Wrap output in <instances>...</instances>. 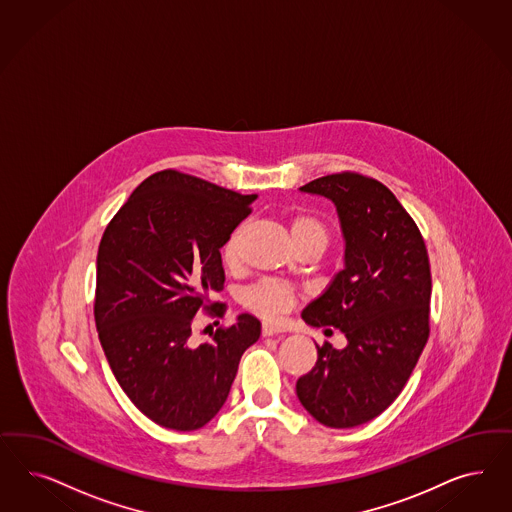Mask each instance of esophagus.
I'll list each match as a JSON object with an SVG mask.
<instances>
[{
  "label": "esophagus",
  "instance_id": "34e87169",
  "mask_svg": "<svg viewBox=\"0 0 512 512\" xmlns=\"http://www.w3.org/2000/svg\"><path fill=\"white\" fill-rule=\"evenodd\" d=\"M279 333H284L281 326H275V324H269V322H264V324H262V335H264V337L279 335Z\"/></svg>",
  "mask_w": 512,
  "mask_h": 512
}]
</instances>
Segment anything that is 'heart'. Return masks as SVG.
I'll return each instance as SVG.
<instances>
[{
    "instance_id": "1",
    "label": "heart",
    "mask_w": 512,
    "mask_h": 512,
    "mask_svg": "<svg viewBox=\"0 0 512 512\" xmlns=\"http://www.w3.org/2000/svg\"><path fill=\"white\" fill-rule=\"evenodd\" d=\"M241 235V228L233 231L230 239L226 241V245L222 248V256L226 264H233L237 258V241ZM290 235L294 239V243L299 245L303 241H320L322 245H326V228L320 220H316L311 215H297L290 222ZM245 301L248 307L265 314V316H279L286 313L294 301H296V292L294 288H290L288 284H282L277 281H264L256 286H252L245 294Z\"/></svg>"
}]
</instances>
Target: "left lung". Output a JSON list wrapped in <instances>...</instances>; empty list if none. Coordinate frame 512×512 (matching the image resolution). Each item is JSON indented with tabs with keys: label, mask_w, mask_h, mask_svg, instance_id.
I'll return each mask as SVG.
<instances>
[{
	"label": "left lung",
	"mask_w": 512,
	"mask_h": 512,
	"mask_svg": "<svg viewBox=\"0 0 512 512\" xmlns=\"http://www.w3.org/2000/svg\"><path fill=\"white\" fill-rule=\"evenodd\" d=\"M299 190L330 199L345 241V267L301 318L343 331L347 347L316 345L318 360L297 380V397L320 424L356 428L394 403L428 343V250L382 182L335 173Z\"/></svg>",
	"instance_id": "left-lung-1"
}]
</instances>
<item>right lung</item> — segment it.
I'll return each mask as SVG.
<instances>
[{
  "instance_id": "obj_1",
  "label": "right lung",
  "mask_w": 512,
  "mask_h": 512,
  "mask_svg": "<svg viewBox=\"0 0 512 512\" xmlns=\"http://www.w3.org/2000/svg\"><path fill=\"white\" fill-rule=\"evenodd\" d=\"M256 198L165 169L133 190L101 237L99 343L120 388L158 426L211 422L243 352L260 339V320L239 314L209 343H190L194 316L224 288L220 248Z\"/></svg>"
}]
</instances>
